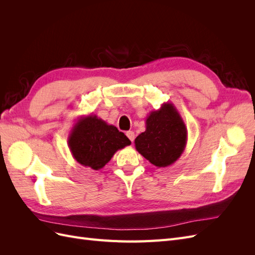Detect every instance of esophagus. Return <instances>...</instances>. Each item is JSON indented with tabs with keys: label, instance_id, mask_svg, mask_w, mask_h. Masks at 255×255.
Instances as JSON below:
<instances>
[{
	"label": "esophagus",
	"instance_id": "1",
	"mask_svg": "<svg viewBox=\"0 0 255 255\" xmlns=\"http://www.w3.org/2000/svg\"><path fill=\"white\" fill-rule=\"evenodd\" d=\"M127 136H128V139L130 140V141H134V139H135V133L133 132V130H128V132H127Z\"/></svg>",
	"mask_w": 255,
	"mask_h": 255
}]
</instances>
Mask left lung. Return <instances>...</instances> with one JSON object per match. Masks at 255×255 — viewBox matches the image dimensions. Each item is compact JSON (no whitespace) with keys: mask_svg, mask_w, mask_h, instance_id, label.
Instances as JSON below:
<instances>
[{"mask_svg":"<svg viewBox=\"0 0 255 255\" xmlns=\"http://www.w3.org/2000/svg\"><path fill=\"white\" fill-rule=\"evenodd\" d=\"M187 143V128L172 103H163L145 118V130L135 139V148L157 168L171 166Z\"/></svg>","mask_w":255,"mask_h":255,"instance_id":"8db88e82","label":"left lung"}]
</instances>
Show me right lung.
<instances>
[{
	"label": "right lung",
	"mask_w": 255,
	"mask_h": 255,
	"mask_svg": "<svg viewBox=\"0 0 255 255\" xmlns=\"http://www.w3.org/2000/svg\"><path fill=\"white\" fill-rule=\"evenodd\" d=\"M129 144L130 140L125 133L92 114L80 117L68 137L74 159L94 170L102 169L116 152Z\"/></svg>",
	"instance_id": "right-lung-1"
}]
</instances>
